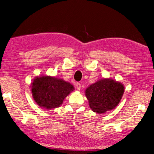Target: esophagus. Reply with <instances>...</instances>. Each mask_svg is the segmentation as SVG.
<instances>
[{
	"mask_svg": "<svg viewBox=\"0 0 154 154\" xmlns=\"http://www.w3.org/2000/svg\"><path fill=\"white\" fill-rule=\"evenodd\" d=\"M75 86H76V88H77V89L78 91H79L80 89H81V83H76V85H75Z\"/></svg>",
	"mask_w": 154,
	"mask_h": 154,
	"instance_id": "obj_1",
	"label": "esophagus"
}]
</instances>
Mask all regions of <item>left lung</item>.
Returning a JSON list of instances; mask_svg holds the SVG:
<instances>
[{
  "instance_id": "obj_1",
  "label": "left lung",
  "mask_w": 154,
  "mask_h": 154,
  "mask_svg": "<svg viewBox=\"0 0 154 154\" xmlns=\"http://www.w3.org/2000/svg\"><path fill=\"white\" fill-rule=\"evenodd\" d=\"M123 92L124 87L119 82L103 79L86 89L85 94L91 109L96 113H103L116 108Z\"/></svg>"
}]
</instances>
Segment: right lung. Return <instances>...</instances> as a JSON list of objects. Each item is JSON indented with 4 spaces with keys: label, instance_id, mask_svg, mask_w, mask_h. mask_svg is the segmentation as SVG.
<instances>
[{
    "label": "right lung",
    "instance_id": "right-lung-1",
    "mask_svg": "<svg viewBox=\"0 0 154 154\" xmlns=\"http://www.w3.org/2000/svg\"><path fill=\"white\" fill-rule=\"evenodd\" d=\"M73 89L72 85L62 79L42 76L34 79L31 92L35 102L39 106L51 109L58 108Z\"/></svg>",
    "mask_w": 154,
    "mask_h": 154
}]
</instances>
